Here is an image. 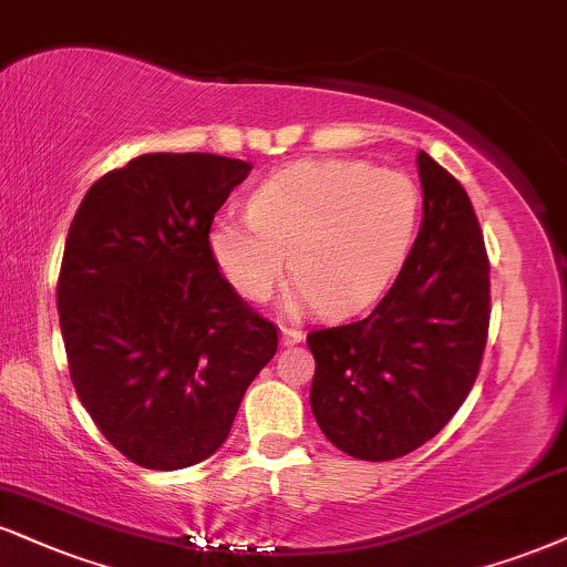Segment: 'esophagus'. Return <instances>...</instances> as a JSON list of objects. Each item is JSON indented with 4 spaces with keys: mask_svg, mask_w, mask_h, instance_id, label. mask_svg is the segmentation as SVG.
I'll list each match as a JSON object with an SVG mask.
<instances>
[{
    "mask_svg": "<svg viewBox=\"0 0 567 567\" xmlns=\"http://www.w3.org/2000/svg\"><path fill=\"white\" fill-rule=\"evenodd\" d=\"M303 340V332L296 330V327H282L279 330V343L285 346V349H290V346H298Z\"/></svg>",
    "mask_w": 567,
    "mask_h": 567,
    "instance_id": "1",
    "label": "esophagus"
}]
</instances>
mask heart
<instances>
[{"instance_id":"b5f03b06","label":"heart","mask_w":567,"mask_h":567,"mask_svg":"<svg viewBox=\"0 0 567 567\" xmlns=\"http://www.w3.org/2000/svg\"><path fill=\"white\" fill-rule=\"evenodd\" d=\"M420 218L417 184L359 161H298L248 197V216L218 214L208 254L245 301L261 303L285 277L288 306L346 317L383 292L404 266Z\"/></svg>"}]
</instances>
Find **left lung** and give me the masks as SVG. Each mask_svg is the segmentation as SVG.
Instances as JSON below:
<instances>
[{"mask_svg": "<svg viewBox=\"0 0 567 567\" xmlns=\"http://www.w3.org/2000/svg\"><path fill=\"white\" fill-rule=\"evenodd\" d=\"M420 235L372 313L309 332L311 412L340 452L399 460L454 417L481 370L488 258L460 182L417 153Z\"/></svg>", "mask_w": 567, "mask_h": 567, "instance_id": "1", "label": "left lung"}]
</instances>
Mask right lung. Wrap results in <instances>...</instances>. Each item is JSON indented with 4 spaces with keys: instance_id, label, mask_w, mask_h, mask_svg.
<instances>
[{
    "instance_id": "add662e5",
    "label": "right lung",
    "mask_w": 567,
    "mask_h": 567,
    "mask_svg": "<svg viewBox=\"0 0 567 567\" xmlns=\"http://www.w3.org/2000/svg\"><path fill=\"white\" fill-rule=\"evenodd\" d=\"M250 163L150 153L89 187L68 229L58 313L73 388L102 435L147 470L227 441L277 330L229 288L208 224Z\"/></svg>"
}]
</instances>
